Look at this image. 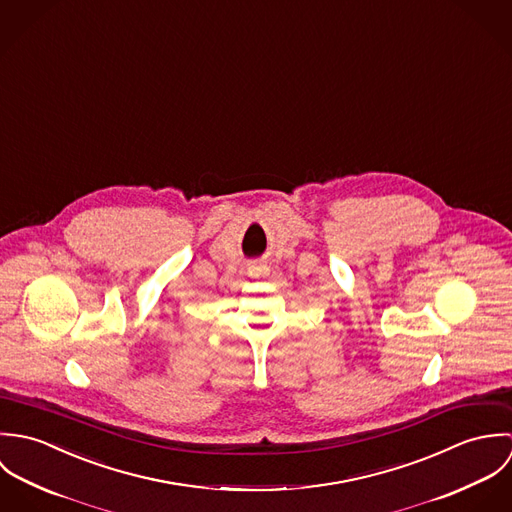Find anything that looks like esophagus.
Returning <instances> with one entry per match:
<instances>
[{"label": "esophagus", "mask_w": 512, "mask_h": 512, "mask_svg": "<svg viewBox=\"0 0 512 512\" xmlns=\"http://www.w3.org/2000/svg\"><path fill=\"white\" fill-rule=\"evenodd\" d=\"M266 272H268V268H266V266H252V268H250V276H254V278L264 276Z\"/></svg>", "instance_id": "1"}]
</instances>
